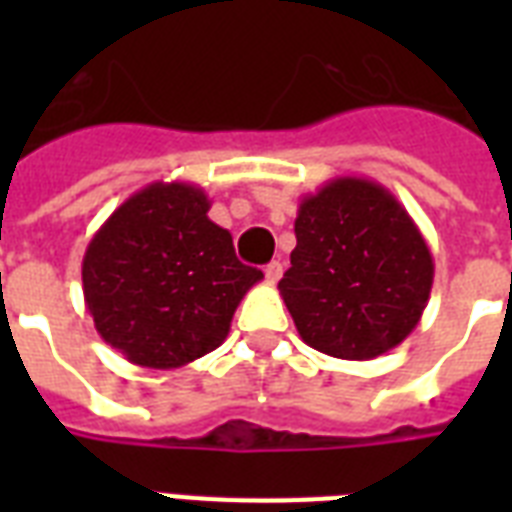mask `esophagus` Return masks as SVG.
I'll list each match as a JSON object with an SVG mask.
<instances>
[{"mask_svg":"<svg viewBox=\"0 0 512 512\" xmlns=\"http://www.w3.org/2000/svg\"><path fill=\"white\" fill-rule=\"evenodd\" d=\"M281 273H284V265H281L279 260H273V263L265 265V279H268V284H276V281L281 279Z\"/></svg>","mask_w":512,"mask_h":512,"instance_id":"34e87169","label":"esophagus"}]
</instances>
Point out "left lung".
I'll list each match as a JSON object with an SVG mask.
<instances>
[{"label":"left lung","mask_w":512,"mask_h":512,"mask_svg":"<svg viewBox=\"0 0 512 512\" xmlns=\"http://www.w3.org/2000/svg\"><path fill=\"white\" fill-rule=\"evenodd\" d=\"M295 236L279 292L305 345L369 361L412 335L433 287V255L385 185L329 180L303 196Z\"/></svg>","instance_id":"8db88e82"}]
</instances>
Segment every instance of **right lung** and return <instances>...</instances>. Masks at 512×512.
<instances>
[{
	"label": "right lung",
	"instance_id": "1",
	"mask_svg": "<svg viewBox=\"0 0 512 512\" xmlns=\"http://www.w3.org/2000/svg\"><path fill=\"white\" fill-rule=\"evenodd\" d=\"M193 183H151L100 225L82 260L84 305L130 364L177 369L223 345L263 271L239 263Z\"/></svg>",
	"mask_w": 512,
	"mask_h": 512
}]
</instances>
